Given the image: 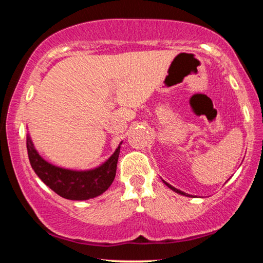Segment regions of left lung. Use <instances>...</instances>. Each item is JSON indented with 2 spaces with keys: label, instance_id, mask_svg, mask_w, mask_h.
<instances>
[{
  "label": "left lung",
  "instance_id": "left-lung-1",
  "mask_svg": "<svg viewBox=\"0 0 263 263\" xmlns=\"http://www.w3.org/2000/svg\"><path fill=\"white\" fill-rule=\"evenodd\" d=\"M163 181V180H162ZM163 183L166 184L169 189H172L173 191H175V193H177V194H180V195H183V196H186V197H193V196L191 195H189V194H185V193H183V191H181V190H179V189H176V188H174V186L173 185H171L169 183H167L166 181H163Z\"/></svg>",
  "mask_w": 263,
  "mask_h": 263
}]
</instances>
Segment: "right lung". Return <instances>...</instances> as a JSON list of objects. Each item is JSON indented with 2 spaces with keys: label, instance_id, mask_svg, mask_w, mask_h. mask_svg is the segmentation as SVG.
<instances>
[{
  "label": "right lung",
  "instance_id": "add662e5",
  "mask_svg": "<svg viewBox=\"0 0 263 263\" xmlns=\"http://www.w3.org/2000/svg\"><path fill=\"white\" fill-rule=\"evenodd\" d=\"M121 145L122 142L101 166L88 171H73L47 162L34 148L30 135L26 136L29 160L35 174L55 194L70 201L94 198L109 188L116 176Z\"/></svg>",
  "mask_w": 263,
  "mask_h": 263
}]
</instances>
